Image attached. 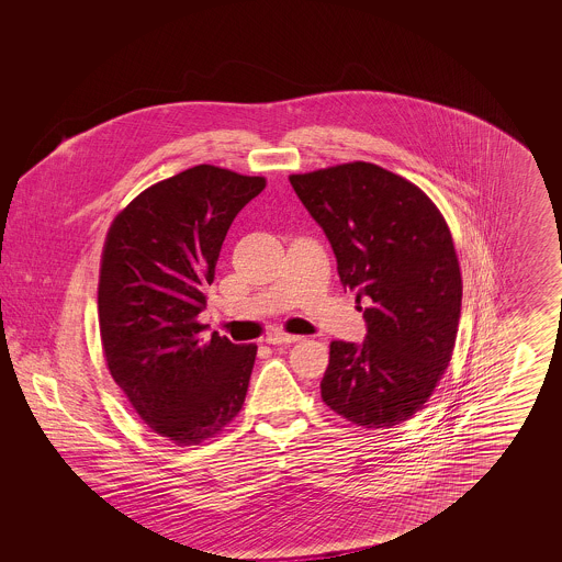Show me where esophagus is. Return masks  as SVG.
<instances>
[{
	"mask_svg": "<svg viewBox=\"0 0 562 562\" xmlns=\"http://www.w3.org/2000/svg\"><path fill=\"white\" fill-rule=\"evenodd\" d=\"M301 337L299 335H289V333H269L268 337L263 339L269 346H289L299 341Z\"/></svg>",
	"mask_w": 562,
	"mask_h": 562,
	"instance_id": "obj_1",
	"label": "esophagus"
}]
</instances>
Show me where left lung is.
<instances>
[{
    "instance_id": "8db88e82",
    "label": "left lung",
    "mask_w": 562,
    "mask_h": 562,
    "mask_svg": "<svg viewBox=\"0 0 562 562\" xmlns=\"http://www.w3.org/2000/svg\"><path fill=\"white\" fill-rule=\"evenodd\" d=\"M291 186L367 322L362 344H330L322 401L362 428L398 426L453 353L461 273L447 221L422 189L369 161L293 175Z\"/></svg>"
}]
</instances>
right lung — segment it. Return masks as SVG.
<instances>
[{
    "label": "right lung",
    "mask_w": 562,
    "mask_h": 562,
    "mask_svg": "<svg viewBox=\"0 0 562 562\" xmlns=\"http://www.w3.org/2000/svg\"><path fill=\"white\" fill-rule=\"evenodd\" d=\"M263 189V177L200 164L138 193L109 229L99 280L109 373L179 447L213 438L246 398L257 346L204 339L195 318L232 221Z\"/></svg>",
    "instance_id": "obj_1"
}]
</instances>
